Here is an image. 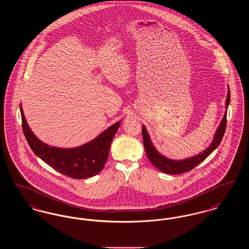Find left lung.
<instances>
[{
    "label": "left lung",
    "mask_w": 249,
    "mask_h": 249,
    "mask_svg": "<svg viewBox=\"0 0 249 249\" xmlns=\"http://www.w3.org/2000/svg\"><path fill=\"white\" fill-rule=\"evenodd\" d=\"M230 100H231V92H230V88L228 87V94H227L225 103V113H224L222 120L220 121V124L218 125L217 129L213 134V141L210 143V145L207 148H205L201 153L192 156L190 158H186L184 160H172V159H168V158H166L165 156L160 154L156 149L144 125H142V141H143L145 153H146L148 160H150V162L156 168H158L160 171H161L162 173L169 174V175L183 174V173L190 171L191 169H193L198 164H200L201 161H203L219 145V143L224 136L226 124H227V111H228V107L230 105Z\"/></svg>",
    "instance_id": "8db88e82"
}]
</instances>
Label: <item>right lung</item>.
I'll use <instances>...</instances> for the list:
<instances>
[{"label":"right lung","mask_w":249,"mask_h":249,"mask_svg":"<svg viewBox=\"0 0 249 249\" xmlns=\"http://www.w3.org/2000/svg\"><path fill=\"white\" fill-rule=\"evenodd\" d=\"M22 129L26 140L35 154L60 174L75 179L89 178L98 175L108 159L111 142L119 130L118 121L100 133L96 138L82 145L60 148L48 145L36 137L29 127L20 104Z\"/></svg>","instance_id":"obj_1"}]
</instances>
